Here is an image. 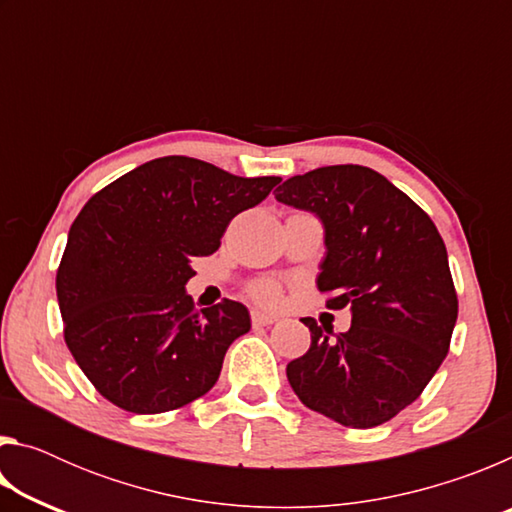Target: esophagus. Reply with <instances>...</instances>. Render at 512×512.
Returning a JSON list of instances; mask_svg holds the SVG:
<instances>
[{
  "instance_id": "esophagus-1",
  "label": "esophagus",
  "mask_w": 512,
  "mask_h": 512,
  "mask_svg": "<svg viewBox=\"0 0 512 512\" xmlns=\"http://www.w3.org/2000/svg\"><path fill=\"white\" fill-rule=\"evenodd\" d=\"M275 316H271V314H264V311H253V325H273L275 323Z\"/></svg>"
}]
</instances>
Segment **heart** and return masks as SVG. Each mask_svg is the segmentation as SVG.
<instances>
[{
  "label": "heart",
  "instance_id": "1",
  "mask_svg": "<svg viewBox=\"0 0 512 512\" xmlns=\"http://www.w3.org/2000/svg\"><path fill=\"white\" fill-rule=\"evenodd\" d=\"M250 293H253L255 300L264 302V305H277V300H280V289L273 282H257L253 284Z\"/></svg>",
  "mask_w": 512,
  "mask_h": 512
}]
</instances>
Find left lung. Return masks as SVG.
I'll return each instance as SVG.
<instances>
[{"instance_id": "1", "label": "left lung", "mask_w": 512, "mask_h": 512, "mask_svg": "<svg viewBox=\"0 0 512 512\" xmlns=\"http://www.w3.org/2000/svg\"><path fill=\"white\" fill-rule=\"evenodd\" d=\"M275 198L323 223L316 284L334 293L329 309L352 314L341 334L302 318L311 345L287 366L293 393L343 427L384 424L418 400L447 357L458 300L443 237L409 196L359 164L293 176Z\"/></svg>"}]
</instances>
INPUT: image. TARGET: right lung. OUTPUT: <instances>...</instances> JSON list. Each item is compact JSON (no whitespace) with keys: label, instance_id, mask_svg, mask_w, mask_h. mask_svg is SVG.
Masks as SVG:
<instances>
[{"label":"right lung","instance_id":"obj_1","mask_svg":"<svg viewBox=\"0 0 512 512\" xmlns=\"http://www.w3.org/2000/svg\"><path fill=\"white\" fill-rule=\"evenodd\" d=\"M277 183L169 155L85 203L69 228L56 293L67 348L106 400L164 413L216 384L250 314L235 300L198 311L185 284L194 259L212 255L228 223Z\"/></svg>","mask_w":512,"mask_h":512}]
</instances>
